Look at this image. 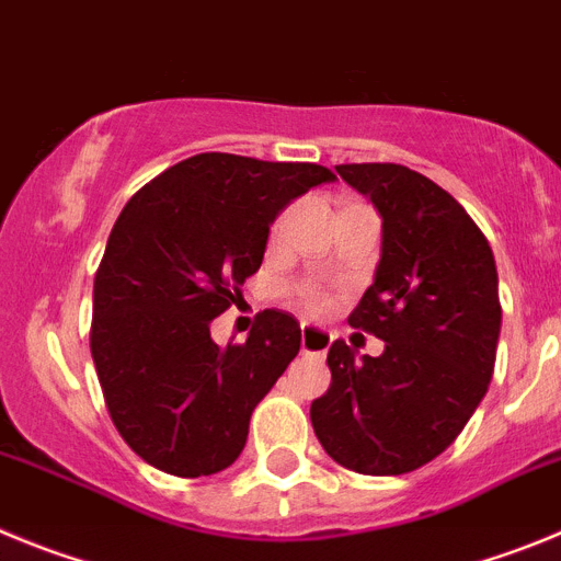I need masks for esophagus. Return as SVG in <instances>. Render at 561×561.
Listing matches in <instances>:
<instances>
[{
    "label": "esophagus",
    "mask_w": 561,
    "mask_h": 561,
    "mask_svg": "<svg viewBox=\"0 0 561 561\" xmlns=\"http://www.w3.org/2000/svg\"><path fill=\"white\" fill-rule=\"evenodd\" d=\"M332 335L321 327H312V324H301V355H327L330 350Z\"/></svg>",
    "instance_id": "1"
}]
</instances>
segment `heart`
Segmentation results:
<instances>
[{
    "label": "heart",
    "mask_w": 561,
    "mask_h": 561,
    "mask_svg": "<svg viewBox=\"0 0 561 561\" xmlns=\"http://www.w3.org/2000/svg\"><path fill=\"white\" fill-rule=\"evenodd\" d=\"M279 231H282V224H276L274 226V237L279 234ZM293 296H296V299H299V305L307 307V310H310V312H321L327 307V296L321 290H318V287H312V285L293 287Z\"/></svg>",
    "instance_id": "b5f03b06"
}]
</instances>
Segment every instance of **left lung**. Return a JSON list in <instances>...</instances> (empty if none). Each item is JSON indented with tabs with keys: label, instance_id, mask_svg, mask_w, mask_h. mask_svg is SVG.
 I'll use <instances>...</instances> for the list:
<instances>
[{
	"label": "left lung",
	"instance_id": "1",
	"mask_svg": "<svg viewBox=\"0 0 561 561\" xmlns=\"http://www.w3.org/2000/svg\"><path fill=\"white\" fill-rule=\"evenodd\" d=\"M377 206L382 254L350 324L386 341L327 355L332 382L312 400L318 442L360 476H405L456 442L481 405L501 335L497 268L467 209L402 164H337Z\"/></svg>",
	"mask_w": 561,
	"mask_h": 561
}]
</instances>
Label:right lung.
<instances>
[{"label":"right lung","mask_w":561,"mask_h":561,"mask_svg":"<svg viewBox=\"0 0 561 561\" xmlns=\"http://www.w3.org/2000/svg\"><path fill=\"white\" fill-rule=\"evenodd\" d=\"M327 181L335 173L310 161L198 153L119 211L89 337L111 422L150 467L201 478L243 453L251 413L299 355V321L262 310L229 346L209 324L260 271L276 215Z\"/></svg>","instance_id":"obj_1"}]
</instances>
